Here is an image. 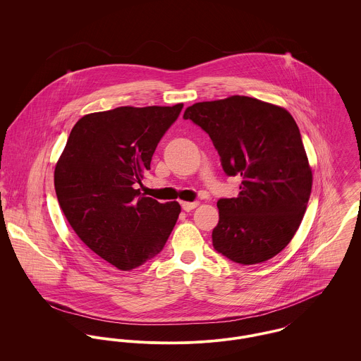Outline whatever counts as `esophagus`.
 <instances>
[{
	"label": "esophagus",
	"instance_id": "esophagus-1",
	"mask_svg": "<svg viewBox=\"0 0 361 361\" xmlns=\"http://www.w3.org/2000/svg\"><path fill=\"white\" fill-rule=\"evenodd\" d=\"M199 206V203L197 202H182V208L185 209V211H192V209H195L196 207Z\"/></svg>",
	"mask_w": 361,
	"mask_h": 361
}]
</instances>
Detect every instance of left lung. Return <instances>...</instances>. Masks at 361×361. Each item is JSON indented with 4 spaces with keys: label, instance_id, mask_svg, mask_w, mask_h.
I'll return each mask as SVG.
<instances>
[{
    "label": "left lung",
    "instance_id": "8db88e82",
    "mask_svg": "<svg viewBox=\"0 0 361 361\" xmlns=\"http://www.w3.org/2000/svg\"><path fill=\"white\" fill-rule=\"evenodd\" d=\"M214 143L228 176H242L239 195L219 199L214 249L252 265L282 252L300 226L312 173L293 116L282 106L232 96L186 108Z\"/></svg>",
    "mask_w": 361,
    "mask_h": 361
}]
</instances>
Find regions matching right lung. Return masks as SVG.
<instances>
[{
    "label": "right lung",
    "instance_id": "1",
    "mask_svg": "<svg viewBox=\"0 0 361 361\" xmlns=\"http://www.w3.org/2000/svg\"><path fill=\"white\" fill-rule=\"evenodd\" d=\"M173 106H118L80 118L59 157L54 186L68 222L97 256L122 271L155 257L180 212L135 189L150 169L164 133L178 119Z\"/></svg>",
    "mask_w": 361,
    "mask_h": 361
}]
</instances>
